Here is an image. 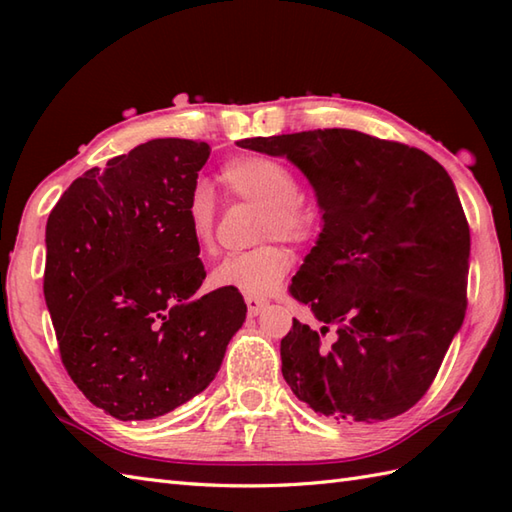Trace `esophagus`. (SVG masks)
<instances>
[{
    "label": "esophagus",
    "instance_id": "obj_1",
    "mask_svg": "<svg viewBox=\"0 0 512 512\" xmlns=\"http://www.w3.org/2000/svg\"><path fill=\"white\" fill-rule=\"evenodd\" d=\"M268 306V301L264 297H246V308L250 317H257L259 312Z\"/></svg>",
    "mask_w": 512,
    "mask_h": 512
}]
</instances>
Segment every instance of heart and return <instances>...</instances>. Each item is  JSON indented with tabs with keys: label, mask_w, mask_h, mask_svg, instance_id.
Wrapping results in <instances>:
<instances>
[{
	"label": "heart",
	"mask_w": 512,
	"mask_h": 512,
	"mask_svg": "<svg viewBox=\"0 0 512 512\" xmlns=\"http://www.w3.org/2000/svg\"><path fill=\"white\" fill-rule=\"evenodd\" d=\"M220 180L231 198L259 206L257 237L273 239L224 257L213 268L211 284L248 297H264L279 286L295 262V253L279 237L295 244L314 242L323 228L321 206L299 193L295 169L273 156L231 158L220 169ZM184 215L195 248H209L215 226V202L209 189L200 184L191 191Z\"/></svg>",
	"instance_id": "heart-1"
}]
</instances>
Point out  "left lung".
<instances>
[{
    "instance_id": "1",
    "label": "left lung",
    "mask_w": 512,
    "mask_h": 512,
    "mask_svg": "<svg viewBox=\"0 0 512 512\" xmlns=\"http://www.w3.org/2000/svg\"><path fill=\"white\" fill-rule=\"evenodd\" d=\"M306 173L323 233L290 295L323 323L292 319L281 374L339 424L396 418L427 394L466 312L471 233L449 173L424 151L356 129L239 140ZM332 324L337 339L321 335Z\"/></svg>"
}]
</instances>
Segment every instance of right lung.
Masks as SVG:
<instances>
[{
	"label": "right lung",
	"mask_w": 512,
	"mask_h": 512,
	"mask_svg": "<svg viewBox=\"0 0 512 512\" xmlns=\"http://www.w3.org/2000/svg\"><path fill=\"white\" fill-rule=\"evenodd\" d=\"M156 138L76 178L46 224L43 295L63 367L118 420L165 416L209 387L242 328L237 290L206 277L184 209L209 158Z\"/></svg>",
	"instance_id": "obj_1"
}]
</instances>
